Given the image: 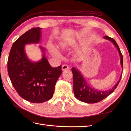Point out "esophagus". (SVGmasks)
I'll return each instance as SVG.
<instances>
[{
  "label": "esophagus",
  "instance_id": "1",
  "mask_svg": "<svg viewBox=\"0 0 131 131\" xmlns=\"http://www.w3.org/2000/svg\"><path fill=\"white\" fill-rule=\"evenodd\" d=\"M70 69V67L68 65H63L62 66V70H68V69Z\"/></svg>",
  "mask_w": 131,
  "mask_h": 131
}]
</instances>
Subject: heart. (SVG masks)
Segmentation results:
<instances>
[{"mask_svg": "<svg viewBox=\"0 0 131 131\" xmlns=\"http://www.w3.org/2000/svg\"><path fill=\"white\" fill-rule=\"evenodd\" d=\"M58 46L60 47V48L64 49L67 48L69 46V43L68 41H60V42L58 43ZM48 47L50 52H51V53L53 55L57 56L60 55L59 52H58L57 49L56 48L54 47H53L52 45H51V44H49Z\"/></svg>", "mask_w": 131, "mask_h": 131, "instance_id": "1", "label": "heart"}]
</instances>
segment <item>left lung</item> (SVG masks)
<instances>
[{
  "mask_svg": "<svg viewBox=\"0 0 131 131\" xmlns=\"http://www.w3.org/2000/svg\"><path fill=\"white\" fill-rule=\"evenodd\" d=\"M104 38L105 39L112 41L117 48L121 57V64L123 69V58L117 43L114 39L108 37L107 36H105ZM71 71L73 75V90L75 96L79 101L88 103V104H94V103L100 102L109 96L117 87L122 78L121 75L118 82L110 90L102 91L91 87L77 68H72Z\"/></svg>",
  "mask_w": 131,
  "mask_h": 131,
  "instance_id": "obj_1",
  "label": "left lung"
}]
</instances>
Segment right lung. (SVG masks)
Instances as JSON below:
<instances>
[{
    "label": "right lung",
    "mask_w": 131,
    "mask_h": 131,
    "mask_svg": "<svg viewBox=\"0 0 131 131\" xmlns=\"http://www.w3.org/2000/svg\"><path fill=\"white\" fill-rule=\"evenodd\" d=\"M40 27H33L13 43L8 60V73L11 83L22 98L32 103H41L51 99L55 85L62 74L61 66L52 68L46 57L32 62L25 51V44L39 43L41 37Z\"/></svg>",
    "instance_id": "add662e5"
}]
</instances>
